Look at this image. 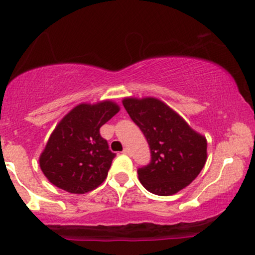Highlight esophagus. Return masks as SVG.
<instances>
[{
	"mask_svg": "<svg viewBox=\"0 0 255 255\" xmlns=\"http://www.w3.org/2000/svg\"><path fill=\"white\" fill-rule=\"evenodd\" d=\"M123 154H126V155H129L130 154V151H129V149H127V148H126V149H123Z\"/></svg>",
	"mask_w": 255,
	"mask_h": 255,
	"instance_id": "1",
	"label": "esophagus"
}]
</instances>
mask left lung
<instances>
[{
  "mask_svg": "<svg viewBox=\"0 0 255 255\" xmlns=\"http://www.w3.org/2000/svg\"><path fill=\"white\" fill-rule=\"evenodd\" d=\"M122 103L151 152L148 165L138 168L144 188L166 197L192 183L206 162L205 136L159 99L126 98Z\"/></svg>",
  "mask_w": 255,
  "mask_h": 255,
  "instance_id": "left-lung-1",
  "label": "left lung"
}]
</instances>
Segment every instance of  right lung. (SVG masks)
<instances>
[{
    "label": "right lung",
    "instance_id": "1",
    "mask_svg": "<svg viewBox=\"0 0 255 255\" xmlns=\"http://www.w3.org/2000/svg\"><path fill=\"white\" fill-rule=\"evenodd\" d=\"M119 111V105L110 100L80 104L60 121L39 159L51 183L84 194L105 181L116 154L100 135V128Z\"/></svg>",
    "mask_w": 255,
    "mask_h": 255
}]
</instances>
